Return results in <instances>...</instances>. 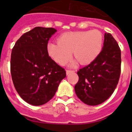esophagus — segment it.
I'll return each instance as SVG.
<instances>
[{
    "mask_svg": "<svg viewBox=\"0 0 132 132\" xmlns=\"http://www.w3.org/2000/svg\"><path fill=\"white\" fill-rule=\"evenodd\" d=\"M73 72H75V71H72V70H67V71H66V73H67V75H69V73H73Z\"/></svg>",
    "mask_w": 132,
    "mask_h": 132,
    "instance_id": "esophagus-1",
    "label": "esophagus"
}]
</instances>
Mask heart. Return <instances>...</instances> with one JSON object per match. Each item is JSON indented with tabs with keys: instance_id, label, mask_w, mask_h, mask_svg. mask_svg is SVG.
Segmentation results:
<instances>
[{
	"instance_id": "heart-1",
	"label": "heart",
	"mask_w": 132,
	"mask_h": 132,
	"mask_svg": "<svg viewBox=\"0 0 132 132\" xmlns=\"http://www.w3.org/2000/svg\"><path fill=\"white\" fill-rule=\"evenodd\" d=\"M58 43L47 44L49 55L59 65L70 60L73 52L75 57L82 65H87L96 59L103 47V34L98 30L67 32L61 35Z\"/></svg>"
}]
</instances>
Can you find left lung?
I'll use <instances>...</instances> for the list:
<instances>
[{"instance_id": "left-lung-1", "label": "left lung", "mask_w": 132, "mask_h": 132, "mask_svg": "<svg viewBox=\"0 0 132 132\" xmlns=\"http://www.w3.org/2000/svg\"><path fill=\"white\" fill-rule=\"evenodd\" d=\"M121 50L110 33H105L104 46L96 59L79 69L75 86L77 96L88 105L102 103L117 87L121 73Z\"/></svg>"}]
</instances>
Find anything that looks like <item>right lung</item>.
<instances>
[{"mask_svg": "<svg viewBox=\"0 0 132 132\" xmlns=\"http://www.w3.org/2000/svg\"><path fill=\"white\" fill-rule=\"evenodd\" d=\"M57 31L36 27L24 34L12 48L10 72L20 97L31 105L47 103L54 96L66 71L49 56L47 44Z\"/></svg>", "mask_w": 132, "mask_h": 132, "instance_id": "obj_1", "label": "right lung"}]
</instances>
